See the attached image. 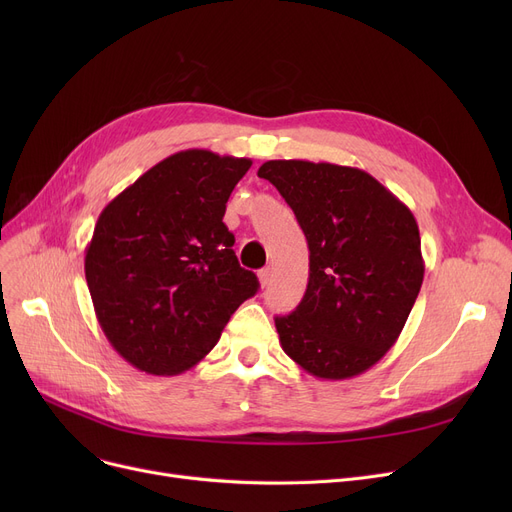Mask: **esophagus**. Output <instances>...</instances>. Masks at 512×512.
<instances>
[{"label":"esophagus","instance_id":"34e87169","mask_svg":"<svg viewBox=\"0 0 512 512\" xmlns=\"http://www.w3.org/2000/svg\"><path fill=\"white\" fill-rule=\"evenodd\" d=\"M257 276H259V284H261V288H265L267 284L272 282V270H270V267H263V270H261Z\"/></svg>","mask_w":512,"mask_h":512}]
</instances>
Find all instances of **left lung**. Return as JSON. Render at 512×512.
Segmentation results:
<instances>
[{
  "instance_id": "8db88e82",
  "label": "left lung",
  "mask_w": 512,
  "mask_h": 512,
  "mask_svg": "<svg viewBox=\"0 0 512 512\" xmlns=\"http://www.w3.org/2000/svg\"><path fill=\"white\" fill-rule=\"evenodd\" d=\"M257 176L278 188L309 245L305 297L276 317L282 351L315 378H355L394 346L421 290L415 215L359 168L272 159Z\"/></svg>"
}]
</instances>
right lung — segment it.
I'll list each match as a JSON object with an SVG mask.
<instances>
[{
	"mask_svg": "<svg viewBox=\"0 0 512 512\" xmlns=\"http://www.w3.org/2000/svg\"><path fill=\"white\" fill-rule=\"evenodd\" d=\"M247 157L178 151L101 211L85 251L99 326L132 367L178 375L220 340L230 315L259 288L226 228Z\"/></svg>",
	"mask_w": 512,
	"mask_h": 512,
	"instance_id": "add662e5",
	"label": "right lung"
}]
</instances>
